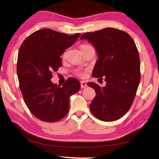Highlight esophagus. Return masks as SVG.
<instances>
[{
	"label": "esophagus",
	"mask_w": 159,
	"mask_h": 159,
	"mask_svg": "<svg viewBox=\"0 0 159 159\" xmlns=\"http://www.w3.org/2000/svg\"><path fill=\"white\" fill-rule=\"evenodd\" d=\"M86 86H87V83H86V82L85 81H80V87H81V88H85Z\"/></svg>",
	"instance_id": "34e87169"
}]
</instances>
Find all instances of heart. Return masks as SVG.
Masks as SVG:
<instances>
[{"label": "heart", "mask_w": 159, "mask_h": 159, "mask_svg": "<svg viewBox=\"0 0 159 159\" xmlns=\"http://www.w3.org/2000/svg\"><path fill=\"white\" fill-rule=\"evenodd\" d=\"M85 46H88L87 45H82L81 46V48L82 47H85ZM85 75V71H80V72H79V76H81V77H83Z\"/></svg>", "instance_id": "1"}]
</instances>
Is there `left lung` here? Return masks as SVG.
Segmentation results:
<instances>
[{"instance_id": "obj_1", "label": "left lung", "mask_w": 159, "mask_h": 159, "mask_svg": "<svg viewBox=\"0 0 159 159\" xmlns=\"http://www.w3.org/2000/svg\"><path fill=\"white\" fill-rule=\"evenodd\" d=\"M80 39L87 40L97 52L98 59L93 76H104L107 83L102 88L95 83H88L96 93L90 105V111L103 121L117 120L130 108L140 81L136 45L130 35L113 28L87 32Z\"/></svg>"}]
</instances>
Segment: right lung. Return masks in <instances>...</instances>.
I'll return each instance as SVG.
<instances>
[{"instance_id": "right-lung-1", "label": "right lung", "mask_w": 159, "mask_h": 159, "mask_svg": "<svg viewBox=\"0 0 159 159\" xmlns=\"http://www.w3.org/2000/svg\"><path fill=\"white\" fill-rule=\"evenodd\" d=\"M80 35L43 29L29 36L20 46L17 72L21 92L32 114L43 121L63 118L69 111L70 96L80 90V82L74 78L62 86L50 80L53 72L62 65L60 56Z\"/></svg>"}]
</instances>
